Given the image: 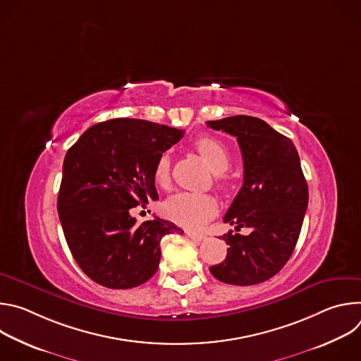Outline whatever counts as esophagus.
<instances>
[{
  "mask_svg": "<svg viewBox=\"0 0 361 361\" xmlns=\"http://www.w3.org/2000/svg\"><path fill=\"white\" fill-rule=\"evenodd\" d=\"M187 237L194 240V241H202L205 238V234L204 233H194V231H185Z\"/></svg>",
  "mask_w": 361,
  "mask_h": 361,
  "instance_id": "esophagus-1",
  "label": "esophagus"
}]
</instances>
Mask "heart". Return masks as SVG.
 Listing matches in <instances>:
<instances>
[{"label": "heart", "mask_w": 361, "mask_h": 361, "mask_svg": "<svg viewBox=\"0 0 361 361\" xmlns=\"http://www.w3.org/2000/svg\"><path fill=\"white\" fill-rule=\"evenodd\" d=\"M195 148L200 156L214 173H223L228 169L231 154L228 147L214 138L201 137L195 141ZM154 181L157 185L166 188L170 184V157L163 154L154 166ZM220 181H226L224 177ZM217 212V201L210 194L181 191L171 195L164 202V213L174 223L187 228H197L209 221Z\"/></svg>", "instance_id": "obj_1"}]
</instances>
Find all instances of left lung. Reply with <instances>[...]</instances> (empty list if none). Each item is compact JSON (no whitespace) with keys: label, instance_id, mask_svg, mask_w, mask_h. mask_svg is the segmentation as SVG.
<instances>
[{"label":"left lung","instance_id":"left-lung-1","mask_svg":"<svg viewBox=\"0 0 361 361\" xmlns=\"http://www.w3.org/2000/svg\"><path fill=\"white\" fill-rule=\"evenodd\" d=\"M217 131L234 135L243 164V187L224 223L251 228L248 235L228 231L226 260L212 274L227 284L252 286L276 276L291 257L308 204V187L298 152L290 138L266 121L234 116L207 121Z\"/></svg>","mask_w":361,"mask_h":361}]
</instances>
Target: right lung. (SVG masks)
I'll list each match as a JSON object with an SVG mask.
<instances>
[{"mask_svg": "<svg viewBox=\"0 0 361 361\" xmlns=\"http://www.w3.org/2000/svg\"><path fill=\"white\" fill-rule=\"evenodd\" d=\"M184 131L135 118L90 127L67 151L57 209L70 251L95 283L137 287L157 271L160 241L183 230L167 220L137 224L130 210L159 200L154 166Z\"/></svg>", "mask_w": 361, "mask_h": 361, "instance_id": "right-lung-1", "label": "right lung"}]
</instances>
